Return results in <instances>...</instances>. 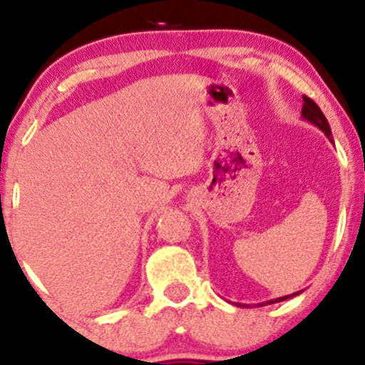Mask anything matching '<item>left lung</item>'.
<instances>
[{
    "label": "left lung",
    "mask_w": 365,
    "mask_h": 365,
    "mask_svg": "<svg viewBox=\"0 0 365 365\" xmlns=\"http://www.w3.org/2000/svg\"><path fill=\"white\" fill-rule=\"evenodd\" d=\"M301 116H303V120H304V121H308V123L315 125V127L319 128V130H322V132H324V135L327 137V139L331 140V143H334V140H332V132H331V127H329V123H327V120H325L324 113L320 111L319 106H317L315 103H313V101L309 99V97H304V96H303V109H301ZM297 294H301V291H299V292H294V294H289V296H282V297H275V299L264 301V303H259V304H257V307H266V304L280 303V301L291 299V297L297 296ZM237 307H240V308H249V304L237 303Z\"/></svg>",
    "instance_id": "obj_1"
}]
</instances>
